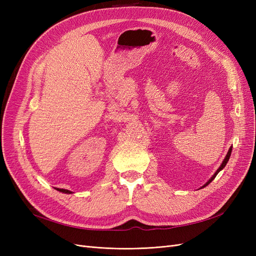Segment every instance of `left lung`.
Listing matches in <instances>:
<instances>
[{"mask_svg":"<svg viewBox=\"0 0 256 256\" xmlns=\"http://www.w3.org/2000/svg\"><path fill=\"white\" fill-rule=\"evenodd\" d=\"M230 152H232V146L230 147V150H228V154H226V158H224V160H223V162H222V164H221V166H220V168H218V170H216V173L212 175V177L210 178V180H209L204 186H203V188L204 187H206V186L207 184H210L214 180V177L216 176V175H218V173L221 171V170L222 168H224V166H226V164H228V159H230Z\"/></svg>","mask_w":256,"mask_h":256,"instance_id":"obj_1","label":"left lung"}]
</instances>
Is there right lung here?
<instances>
[{
  "instance_id": "obj_1",
  "label": "right lung",
  "mask_w": 256,
  "mask_h": 256,
  "mask_svg": "<svg viewBox=\"0 0 256 256\" xmlns=\"http://www.w3.org/2000/svg\"><path fill=\"white\" fill-rule=\"evenodd\" d=\"M56 190H58V191H60V192H63V193H67V194H68V193H69V194H70V193H72V191H69V190H66V189H58V188H56Z\"/></svg>"
}]
</instances>
